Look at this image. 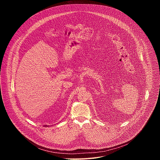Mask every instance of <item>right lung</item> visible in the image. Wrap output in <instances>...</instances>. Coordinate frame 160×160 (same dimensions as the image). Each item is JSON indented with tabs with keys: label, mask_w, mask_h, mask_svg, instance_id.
Instances as JSON below:
<instances>
[{
	"label": "right lung",
	"mask_w": 160,
	"mask_h": 160,
	"mask_svg": "<svg viewBox=\"0 0 160 160\" xmlns=\"http://www.w3.org/2000/svg\"><path fill=\"white\" fill-rule=\"evenodd\" d=\"M44 127H49V126H48V125H44Z\"/></svg>",
	"instance_id": "1"
}]
</instances>
